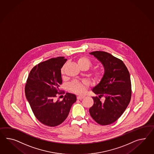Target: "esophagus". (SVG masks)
Instances as JSON below:
<instances>
[{"label":"esophagus","instance_id":"1","mask_svg":"<svg viewBox=\"0 0 154 154\" xmlns=\"http://www.w3.org/2000/svg\"><path fill=\"white\" fill-rule=\"evenodd\" d=\"M84 98V96H78V97H77V99H78V100H82V99Z\"/></svg>","mask_w":154,"mask_h":154}]
</instances>
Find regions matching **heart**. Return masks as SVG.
Instances as JSON below:
<instances>
[{"instance_id":"b5f03b06","label":"heart","mask_w":154,"mask_h":154,"mask_svg":"<svg viewBox=\"0 0 154 154\" xmlns=\"http://www.w3.org/2000/svg\"><path fill=\"white\" fill-rule=\"evenodd\" d=\"M78 63L80 67H85L88 69L91 65V61L85 57H81L78 59ZM65 67V65H64L63 67L61 68V74H63L65 73L64 69ZM93 76L95 80H99L101 79L102 76V73L100 70H96L93 73ZM88 85V83L86 82H79L78 81H74V82L71 83V89L73 92L76 93L78 94H82L84 93L85 91V88Z\"/></svg>"}]
</instances>
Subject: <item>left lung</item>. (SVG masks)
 Wrapping results in <instances>:
<instances>
[{"instance_id":"1","label":"left lung","mask_w":154,"mask_h":154,"mask_svg":"<svg viewBox=\"0 0 154 154\" xmlns=\"http://www.w3.org/2000/svg\"><path fill=\"white\" fill-rule=\"evenodd\" d=\"M102 63L104 72L100 82L92 91L98 97H93V106L90 108L91 117L101 125L114 122L121 116L131 98L130 75L122 60L104 51L89 53ZM104 96L102 103L100 98Z\"/></svg>"}]
</instances>
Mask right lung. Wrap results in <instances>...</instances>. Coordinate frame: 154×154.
<instances>
[{
	"label": "right lung",
	"instance_id": "right-lung-1",
	"mask_svg": "<svg viewBox=\"0 0 154 154\" xmlns=\"http://www.w3.org/2000/svg\"><path fill=\"white\" fill-rule=\"evenodd\" d=\"M67 59L57 57L35 65L30 71L25 86V94L37 119L45 125L57 126L67 118L73 103L74 94L67 93L62 101L55 100L57 93L61 94V69Z\"/></svg>",
	"mask_w": 154,
	"mask_h": 154
}]
</instances>
